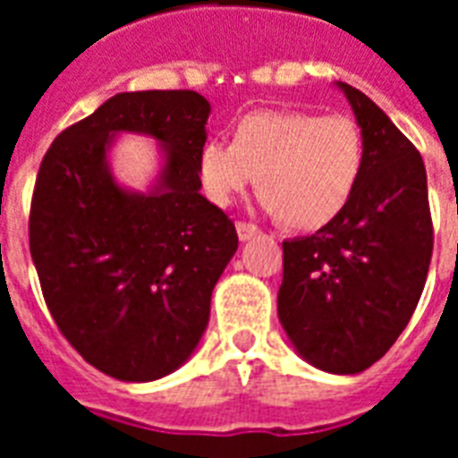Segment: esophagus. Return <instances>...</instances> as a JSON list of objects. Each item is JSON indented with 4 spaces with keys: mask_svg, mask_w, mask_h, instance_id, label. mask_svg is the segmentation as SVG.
Here are the masks:
<instances>
[{
    "mask_svg": "<svg viewBox=\"0 0 458 458\" xmlns=\"http://www.w3.org/2000/svg\"><path fill=\"white\" fill-rule=\"evenodd\" d=\"M235 228H237V237H240L242 242H244V240H251V237L259 235V228L250 221H237Z\"/></svg>",
    "mask_w": 458,
    "mask_h": 458,
    "instance_id": "obj_1",
    "label": "esophagus"
}]
</instances>
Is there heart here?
I'll return each mask as SVG.
<instances>
[{"label": "heart", "mask_w": 458, "mask_h": 458, "mask_svg": "<svg viewBox=\"0 0 458 458\" xmlns=\"http://www.w3.org/2000/svg\"><path fill=\"white\" fill-rule=\"evenodd\" d=\"M366 142L354 118L311 111H251L233 128V145L204 142L197 157L201 190L228 207L254 182L261 207L287 228L316 230L347 208L361 182Z\"/></svg>", "instance_id": "heart-1"}]
</instances>
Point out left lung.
Here are the masks:
<instances>
[{"label": "left lung", "instance_id": "left-lung-1", "mask_svg": "<svg viewBox=\"0 0 458 458\" xmlns=\"http://www.w3.org/2000/svg\"><path fill=\"white\" fill-rule=\"evenodd\" d=\"M366 142L361 182L335 221L283 242L278 316L306 361L361 373L416 311L433 257V218L419 149L356 88L340 82Z\"/></svg>", "mask_w": 458, "mask_h": 458}]
</instances>
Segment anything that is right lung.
<instances>
[{"instance_id":"add662e5","label":"right lung","mask_w":458,"mask_h":458,"mask_svg":"<svg viewBox=\"0 0 458 458\" xmlns=\"http://www.w3.org/2000/svg\"><path fill=\"white\" fill-rule=\"evenodd\" d=\"M208 111L192 89L121 92L61 131L39 164L28 237L47 309L71 347L118 380L147 383L185 363L237 250L235 223L199 194ZM123 130L166 145L154 193L110 178L106 147Z\"/></svg>"}]
</instances>
